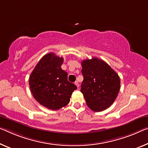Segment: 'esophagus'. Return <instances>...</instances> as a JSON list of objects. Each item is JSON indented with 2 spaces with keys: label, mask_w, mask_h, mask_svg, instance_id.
<instances>
[{
  "label": "esophagus",
  "mask_w": 148,
  "mask_h": 148,
  "mask_svg": "<svg viewBox=\"0 0 148 148\" xmlns=\"http://www.w3.org/2000/svg\"><path fill=\"white\" fill-rule=\"evenodd\" d=\"M75 85L77 87L79 88V83H78V81H75Z\"/></svg>",
  "instance_id": "1"
}]
</instances>
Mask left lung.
<instances>
[{"label":"left lung","instance_id":"obj_1","mask_svg":"<svg viewBox=\"0 0 148 148\" xmlns=\"http://www.w3.org/2000/svg\"><path fill=\"white\" fill-rule=\"evenodd\" d=\"M83 81L81 92L87 106L95 112H101L112 105L119 94L120 79L105 61L93 58L81 62Z\"/></svg>","mask_w":148,"mask_h":148}]
</instances>
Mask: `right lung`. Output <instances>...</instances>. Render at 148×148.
I'll use <instances>...</instances> for the list:
<instances>
[{"instance_id": "add662e5", "label": "right lung", "mask_w": 148, "mask_h": 148, "mask_svg": "<svg viewBox=\"0 0 148 148\" xmlns=\"http://www.w3.org/2000/svg\"><path fill=\"white\" fill-rule=\"evenodd\" d=\"M63 58L55 53L45 54L36 65L29 78L33 97L40 104L56 110L67 105L76 85L67 80L61 69Z\"/></svg>"}]
</instances>
